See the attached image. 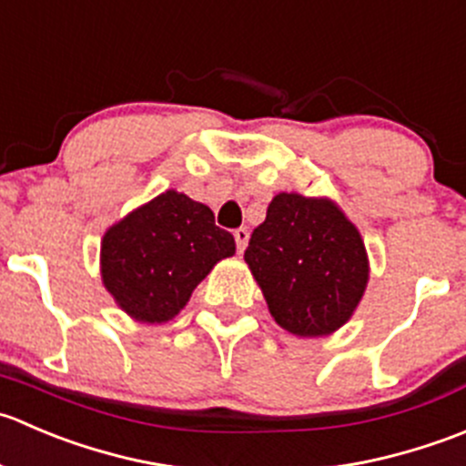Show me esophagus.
<instances>
[{
	"mask_svg": "<svg viewBox=\"0 0 466 466\" xmlns=\"http://www.w3.org/2000/svg\"><path fill=\"white\" fill-rule=\"evenodd\" d=\"M233 238H235V244H238V251L242 253L244 248H247V242H248V231H247V228H238V231L233 233Z\"/></svg>",
	"mask_w": 466,
	"mask_h": 466,
	"instance_id": "obj_1",
	"label": "esophagus"
}]
</instances>
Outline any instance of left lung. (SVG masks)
<instances>
[{
    "instance_id": "obj_1",
    "label": "left lung",
    "mask_w": 466,
    "mask_h": 466,
    "mask_svg": "<svg viewBox=\"0 0 466 466\" xmlns=\"http://www.w3.org/2000/svg\"><path fill=\"white\" fill-rule=\"evenodd\" d=\"M244 260L276 324L299 338L347 324L370 280L365 242L339 206L297 192L271 199Z\"/></svg>"
}]
</instances>
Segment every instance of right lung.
Returning <instances> with one entry per match:
<instances>
[{
  "instance_id": "1",
  "label": "right lung",
  "mask_w": 466,
  "mask_h": 466,
  "mask_svg": "<svg viewBox=\"0 0 466 466\" xmlns=\"http://www.w3.org/2000/svg\"><path fill=\"white\" fill-rule=\"evenodd\" d=\"M233 235L215 227L208 206L167 190L108 228L101 239V280L119 308L142 324H165L222 258Z\"/></svg>"
}]
</instances>
